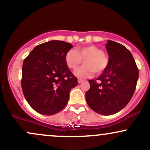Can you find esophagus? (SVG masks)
Segmentation results:
<instances>
[{"label":"esophagus","mask_w":150,"mask_h":150,"mask_svg":"<svg viewBox=\"0 0 150 150\" xmlns=\"http://www.w3.org/2000/svg\"><path fill=\"white\" fill-rule=\"evenodd\" d=\"M84 80H80V79H78V80H77V82H78V83H82V82H83Z\"/></svg>","instance_id":"esophagus-1"}]
</instances>
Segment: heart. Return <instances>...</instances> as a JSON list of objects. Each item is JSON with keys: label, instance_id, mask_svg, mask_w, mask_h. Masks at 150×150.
<instances>
[{"label": "heart", "instance_id": "heart-1", "mask_svg": "<svg viewBox=\"0 0 150 150\" xmlns=\"http://www.w3.org/2000/svg\"><path fill=\"white\" fill-rule=\"evenodd\" d=\"M82 61H84V66L75 73L76 77L80 80L92 77L94 73H101L108 65V56L103 52L102 49L94 45L70 50L65 56V63L72 70H76Z\"/></svg>", "mask_w": 150, "mask_h": 150}]
</instances>
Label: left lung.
Returning a JSON list of instances; mask_svg holds the SVG:
<instances>
[{
    "label": "left lung",
    "mask_w": 150,
    "mask_h": 150,
    "mask_svg": "<svg viewBox=\"0 0 150 150\" xmlns=\"http://www.w3.org/2000/svg\"><path fill=\"white\" fill-rule=\"evenodd\" d=\"M108 65L97 80H89L87 104L99 114H114L128 104L135 92L139 70L131 53L122 44L108 40Z\"/></svg>",
    "instance_id": "left-lung-1"
}]
</instances>
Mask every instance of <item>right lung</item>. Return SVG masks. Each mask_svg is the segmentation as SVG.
<instances>
[{"mask_svg": "<svg viewBox=\"0 0 150 150\" xmlns=\"http://www.w3.org/2000/svg\"><path fill=\"white\" fill-rule=\"evenodd\" d=\"M72 48L70 43L50 41L37 45L24 60L22 89L37 112L51 116L68 104L70 89L77 85V77L65 61V54Z\"/></svg>", "mask_w": 150, "mask_h": 150, "instance_id": "obj_1", "label": "right lung"}]
</instances>
